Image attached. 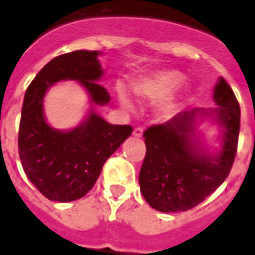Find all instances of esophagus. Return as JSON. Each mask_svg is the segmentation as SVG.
Returning a JSON list of instances; mask_svg holds the SVG:
<instances>
[{
  "instance_id": "esophagus-1",
  "label": "esophagus",
  "mask_w": 255,
  "mask_h": 255,
  "mask_svg": "<svg viewBox=\"0 0 255 255\" xmlns=\"http://www.w3.org/2000/svg\"><path fill=\"white\" fill-rule=\"evenodd\" d=\"M132 133H133V136H135V137H141V135H143V128L136 127Z\"/></svg>"
}]
</instances>
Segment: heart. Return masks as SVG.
Listing matches in <instances>:
<instances>
[{
  "mask_svg": "<svg viewBox=\"0 0 255 255\" xmlns=\"http://www.w3.org/2000/svg\"><path fill=\"white\" fill-rule=\"evenodd\" d=\"M184 79H185V75L180 73L178 70H157L155 73L149 74L147 77L136 81L135 85H133V92L141 100H151V102L161 100L164 98L169 96L172 92L176 91L182 85ZM122 102H123L124 106L129 107V103H128V100L126 99L124 95H122ZM180 104H181V99L180 98L169 96L164 102L161 108H160V114L164 118L172 116L180 108Z\"/></svg>",
  "mask_w": 255,
  "mask_h": 255,
  "instance_id": "b5f03b06",
  "label": "heart"
}]
</instances>
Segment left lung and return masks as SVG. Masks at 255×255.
I'll return each mask as SVG.
<instances>
[{"mask_svg":"<svg viewBox=\"0 0 255 255\" xmlns=\"http://www.w3.org/2000/svg\"><path fill=\"white\" fill-rule=\"evenodd\" d=\"M217 123L224 128L217 155L202 152L193 140L198 115L194 108L145 129V157L139 184L145 201L159 212H185L201 204L229 176L237 153L241 110L224 78L214 88Z\"/></svg>","mask_w":255,"mask_h":255,"instance_id":"8db88e82","label":"left lung"}]
</instances>
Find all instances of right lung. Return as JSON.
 <instances>
[{
  "instance_id": "1",
  "label": "right lung",
  "mask_w": 255,
  "mask_h": 255,
  "mask_svg": "<svg viewBox=\"0 0 255 255\" xmlns=\"http://www.w3.org/2000/svg\"><path fill=\"white\" fill-rule=\"evenodd\" d=\"M98 51L77 50L54 58L26 90L18 131V153L26 176L46 198L69 202L95 185L107 159L131 135V126H114L90 111L85 123L71 131H57L46 123L43 96L54 83L81 82L94 104L111 96L96 82L103 75Z\"/></svg>"
}]
</instances>
